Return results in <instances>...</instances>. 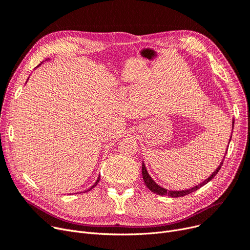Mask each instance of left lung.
<instances>
[{"label":"left lung","mask_w":250,"mask_h":250,"mask_svg":"<svg viewBox=\"0 0 250 250\" xmlns=\"http://www.w3.org/2000/svg\"><path fill=\"white\" fill-rule=\"evenodd\" d=\"M232 123H233L232 126L234 127V121H233ZM233 127H232V128H233ZM231 137H232V135H231ZM231 137H230V139H229V142L231 141ZM228 147H229V146H228ZM227 150H228V149H226L225 156H224L223 160L221 161V163H220V165H219V167L217 168V170H216L215 172H213V173L208 178V179H206L204 182H201L200 184H198V185H196V186H194V187H192V188H190V189L179 190V191H178V190H167L166 188L161 187L160 185H158L156 182H154V181L152 180V178L149 176V174H148V172H147V170H146V165H145L144 162H142V178H144V181H145L146 187L150 190L151 192H153V193H157V194H159V195H168V196H171V197H181V196H184V195H188V194H190V193H192V192L196 191L197 189H199L200 187H203V186L206 185L207 183H208V182L212 179V178L215 177V176L219 173L221 167L223 166V163H224L226 154H227Z\"/></svg>","instance_id":"left-lung-1"}]
</instances>
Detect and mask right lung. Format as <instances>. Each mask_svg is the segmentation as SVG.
I'll use <instances>...</instances> for the list:
<instances>
[{"label": "right lung", "mask_w": 250, "mask_h": 250, "mask_svg": "<svg viewBox=\"0 0 250 250\" xmlns=\"http://www.w3.org/2000/svg\"><path fill=\"white\" fill-rule=\"evenodd\" d=\"M40 65H41V64H40ZM99 181H100V176H99V178H98V180H97V181H96V183H94V184H93V185H92V186H91V187H90V188H88V189H87V190H85V192H87V191H89V190H91V189H92V188H93V187H94V186H97V184H98V183H99Z\"/></svg>", "instance_id": "obj_1"}]
</instances>
